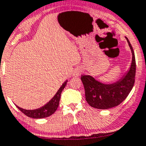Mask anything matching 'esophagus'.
Segmentation results:
<instances>
[{"label": "esophagus", "instance_id": "1", "mask_svg": "<svg viewBox=\"0 0 146 146\" xmlns=\"http://www.w3.org/2000/svg\"><path fill=\"white\" fill-rule=\"evenodd\" d=\"M80 74H81V70H76V72H75V74L74 75L76 76H78Z\"/></svg>", "mask_w": 146, "mask_h": 146}]
</instances>
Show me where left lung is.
Wrapping results in <instances>:
<instances>
[{
	"label": "left lung",
	"mask_w": 146,
	"mask_h": 146,
	"mask_svg": "<svg viewBox=\"0 0 146 146\" xmlns=\"http://www.w3.org/2000/svg\"><path fill=\"white\" fill-rule=\"evenodd\" d=\"M133 59L129 71L117 82L104 84L95 80L91 76H81V78L85 89L86 100L91 107L100 110H107L117 107L128 96L135 84L136 63L134 51L129 42Z\"/></svg>",
	"instance_id": "1"
}]
</instances>
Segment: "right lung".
I'll list each match as a JSON object with an SVG mask.
<instances>
[{"label":"right lung","instance_id":"add662e5","mask_svg":"<svg viewBox=\"0 0 146 146\" xmlns=\"http://www.w3.org/2000/svg\"><path fill=\"white\" fill-rule=\"evenodd\" d=\"M66 84L67 81L63 83V84L59 88L56 94L54 95L52 99L47 104H46L44 107L34 110H27L18 107V106H16V107L21 112L24 113L25 115H27L29 117H32L34 118V119H41V118L47 117L54 114V111H56L57 109H58V106H59L61 93H62V90L64 89V88L66 86Z\"/></svg>","mask_w":146,"mask_h":146}]
</instances>
